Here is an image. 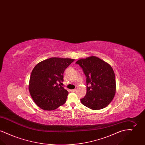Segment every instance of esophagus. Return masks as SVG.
Returning a JSON list of instances; mask_svg holds the SVG:
<instances>
[{"label":"esophagus","mask_w":145,"mask_h":145,"mask_svg":"<svg viewBox=\"0 0 145 145\" xmlns=\"http://www.w3.org/2000/svg\"><path fill=\"white\" fill-rule=\"evenodd\" d=\"M76 89H73V90H71V92H76Z\"/></svg>","instance_id":"esophagus-1"}]
</instances>
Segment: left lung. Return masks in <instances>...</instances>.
Here are the masks:
<instances>
[{
	"label": "left lung",
	"instance_id": "1",
	"mask_svg": "<svg viewBox=\"0 0 145 145\" xmlns=\"http://www.w3.org/2000/svg\"><path fill=\"white\" fill-rule=\"evenodd\" d=\"M76 63L82 68L86 76L87 92L86 96L80 99L82 103L92 110L107 106L114 98L116 89L111 66L95 56L80 59Z\"/></svg>",
	"mask_w": 145,
	"mask_h": 145
}]
</instances>
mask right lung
<instances>
[{
	"mask_svg": "<svg viewBox=\"0 0 145 145\" xmlns=\"http://www.w3.org/2000/svg\"><path fill=\"white\" fill-rule=\"evenodd\" d=\"M73 59L53 57L38 63L29 80V92L35 104L44 110H53L66 102L68 91L58 85Z\"/></svg>",
	"mask_w": 145,
	"mask_h": 145,
	"instance_id": "obj_1",
	"label": "right lung"
}]
</instances>
